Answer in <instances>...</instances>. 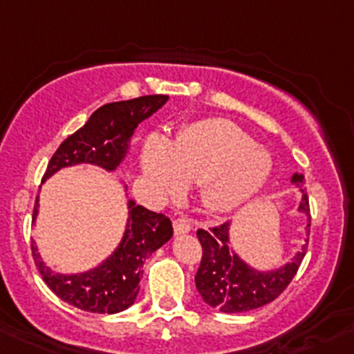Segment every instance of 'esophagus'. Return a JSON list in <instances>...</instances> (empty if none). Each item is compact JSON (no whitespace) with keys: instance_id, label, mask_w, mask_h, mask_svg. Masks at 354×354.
Here are the masks:
<instances>
[{"instance_id":"esophagus-1","label":"esophagus","mask_w":354,"mask_h":354,"mask_svg":"<svg viewBox=\"0 0 354 354\" xmlns=\"http://www.w3.org/2000/svg\"><path fill=\"white\" fill-rule=\"evenodd\" d=\"M173 229L176 236H181V234L190 232L192 225H190V222H188L187 218H176V220L173 222Z\"/></svg>"}]
</instances>
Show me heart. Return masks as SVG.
Wrapping results in <instances>:
<instances>
[{
    "label": "heart",
    "instance_id": "1",
    "mask_svg": "<svg viewBox=\"0 0 354 354\" xmlns=\"http://www.w3.org/2000/svg\"><path fill=\"white\" fill-rule=\"evenodd\" d=\"M272 155L227 120L194 124L167 141L151 136L141 153V173L157 196H178L199 183L201 201L227 213L255 197L272 173Z\"/></svg>",
    "mask_w": 354,
    "mask_h": 354
}]
</instances>
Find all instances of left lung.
<instances>
[{
    "mask_svg": "<svg viewBox=\"0 0 354 354\" xmlns=\"http://www.w3.org/2000/svg\"><path fill=\"white\" fill-rule=\"evenodd\" d=\"M290 183L300 188V201L297 211L307 216L304 227V244L299 252L274 269H257L250 266L234 250L230 241L232 222H227L209 230H197V237L203 246V260L196 276L199 295L207 306L222 313H246L272 302L293 279L300 262L306 255L309 243V199L306 194L304 174L293 173Z\"/></svg>",
    "mask_w": 354,
    "mask_h": 354,
    "instance_id": "left-lung-1",
    "label": "left lung"
}]
</instances>
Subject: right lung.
<instances>
[{"mask_svg": "<svg viewBox=\"0 0 354 354\" xmlns=\"http://www.w3.org/2000/svg\"><path fill=\"white\" fill-rule=\"evenodd\" d=\"M167 99L169 95H143L129 101L110 102L95 110L84 127L62 141L48 162L43 181L64 167L82 164L113 173L127 158L138 125L160 110ZM124 190L127 192L125 183ZM38 207L39 197H36L32 225L38 218ZM171 237L173 225L166 214L153 213L127 199V220L120 241L113 252L92 269L71 274L55 272L43 262L35 241L31 243V250L43 281L59 299L82 311L115 315L134 304L140 293L145 259L164 246Z\"/></svg>", "mask_w": 354, "mask_h": 354, "instance_id": "1", "label": "right lung"}]
</instances>
